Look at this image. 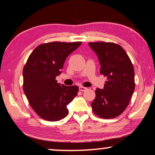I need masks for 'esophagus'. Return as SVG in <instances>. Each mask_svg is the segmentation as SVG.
Wrapping results in <instances>:
<instances>
[{
	"instance_id": "esophagus-1",
	"label": "esophagus",
	"mask_w": 155,
	"mask_h": 155,
	"mask_svg": "<svg viewBox=\"0 0 155 155\" xmlns=\"http://www.w3.org/2000/svg\"><path fill=\"white\" fill-rule=\"evenodd\" d=\"M87 90V88L85 87H83V86H80V87H79V90H80V91H81V92L86 91Z\"/></svg>"
}]
</instances>
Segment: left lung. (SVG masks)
<instances>
[{"label": "left lung", "mask_w": 155, "mask_h": 155, "mask_svg": "<svg viewBox=\"0 0 155 155\" xmlns=\"http://www.w3.org/2000/svg\"><path fill=\"white\" fill-rule=\"evenodd\" d=\"M101 65L100 73L107 77L104 89L97 88L91 103L98 117L111 119L119 116L130 103L133 94L134 70L129 56L118 44L107 42L89 43Z\"/></svg>", "instance_id": "8db88e82"}]
</instances>
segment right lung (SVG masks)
I'll use <instances>...</instances> for the list:
<instances>
[{
  "label": "right lung",
  "mask_w": 155,
  "mask_h": 155,
  "mask_svg": "<svg viewBox=\"0 0 155 155\" xmlns=\"http://www.w3.org/2000/svg\"><path fill=\"white\" fill-rule=\"evenodd\" d=\"M82 42H51L36 47L23 68V91L31 107L42 119L55 122L68 114L67 105L78 95V86L58 83L66 58Z\"/></svg>",
  "instance_id": "1"
}]
</instances>
